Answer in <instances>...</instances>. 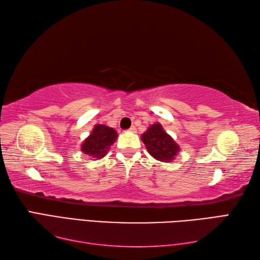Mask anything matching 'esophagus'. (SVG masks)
I'll return each mask as SVG.
<instances>
[{
	"label": "esophagus",
	"instance_id": "34e87169",
	"mask_svg": "<svg viewBox=\"0 0 260 260\" xmlns=\"http://www.w3.org/2000/svg\"><path fill=\"white\" fill-rule=\"evenodd\" d=\"M129 132H133V133H135L136 132V128H135V126H132L131 128H129Z\"/></svg>",
	"mask_w": 260,
	"mask_h": 260
}]
</instances>
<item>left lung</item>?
Here are the masks:
<instances>
[{"mask_svg":"<svg viewBox=\"0 0 260 260\" xmlns=\"http://www.w3.org/2000/svg\"><path fill=\"white\" fill-rule=\"evenodd\" d=\"M142 141L151 155L161 162H172L176 154L180 152V146L159 123L153 124L142 135Z\"/></svg>","mask_w":260,"mask_h":260,"instance_id":"left-lung-1","label":"left lung"}]
</instances>
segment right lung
<instances>
[{
	"mask_svg": "<svg viewBox=\"0 0 260 260\" xmlns=\"http://www.w3.org/2000/svg\"><path fill=\"white\" fill-rule=\"evenodd\" d=\"M116 139H117V133L114 128L97 124L93 127L91 134L82 142L81 152L93 158H103Z\"/></svg>",
	"mask_w": 260,
	"mask_h": 260,
	"instance_id": "1",
	"label": "right lung"
}]
</instances>
